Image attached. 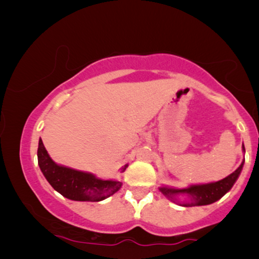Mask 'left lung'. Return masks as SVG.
<instances>
[{
  "label": "left lung",
  "instance_id": "8db88e82",
  "mask_svg": "<svg viewBox=\"0 0 259 259\" xmlns=\"http://www.w3.org/2000/svg\"><path fill=\"white\" fill-rule=\"evenodd\" d=\"M243 151L245 152L243 145ZM244 160L239 167L232 172L226 178L219 180V182L201 184V185H191L187 189H172V187H159L160 192L168 198L173 203H177L182 206H201V205H208L221 199L226 192H229L238 179L243 169ZM185 196V198H183Z\"/></svg>",
  "mask_w": 259,
  "mask_h": 259
}]
</instances>
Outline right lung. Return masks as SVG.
<instances>
[{"instance_id":"obj_1","label":"right lung","mask_w":259,"mask_h":259,"mask_svg":"<svg viewBox=\"0 0 259 259\" xmlns=\"http://www.w3.org/2000/svg\"><path fill=\"white\" fill-rule=\"evenodd\" d=\"M37 161L42 173L53 189L63 197L76 201H100L120 190L122 183L118 180H102L92 173L76 171L55 164L49 157L42 140H38ZM127 165L121 171L126 169Z\"/></svg>"}]
</instances>
